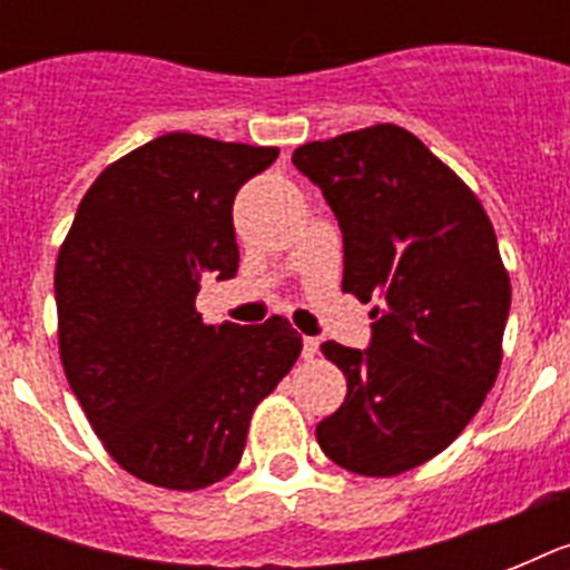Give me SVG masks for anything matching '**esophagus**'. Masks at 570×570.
<instances>
[{
  "mask_svg": "<svg viewBox=\"0 0 570 570\" xmlns=\"http://www.w3.org/2000/svg\"><path fill=\"white\" fill-rule=\"evenodd\" d=\"M316 354H320V340L305 336V340H302V356H305V360H314Z\"/></svg>",
  "mask_w": 570,
  "mask_h": 570,
  "instance_id": "obj_1",
  "label": "esophagus"
}]
</instances>
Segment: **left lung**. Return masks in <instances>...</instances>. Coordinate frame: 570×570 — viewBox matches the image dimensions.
Returning <instances> with one entry per match:
<instances>
[{
  "label": "left lung",
  "instance_id": "8db88e82",
  "mask_svg": "<svg viewBox=\"0 0 570 570\" xmlns=\"http://www.w3.org/2000/svg\"><path fill=\"white\" fill-rule=\"evenodd\" d=\"M342 230V291L371 302L365 351L325 342L345 402L316 425L328 460L396 476L445 451L502 362L511 282L480 199L396 125L294 150Z\"/></svg>",
  "mask_w": 570,
  "mask_h": 570
}]
</instances>
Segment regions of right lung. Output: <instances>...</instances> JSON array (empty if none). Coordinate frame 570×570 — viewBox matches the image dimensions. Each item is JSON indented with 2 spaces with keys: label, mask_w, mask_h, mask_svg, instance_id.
<instances>
[{
  "label": "right lung",
  "mask_w": 570,
  "mask_h": 570,
  "mask_svg": "<svg viewBox=\"0 0 570 570\" xmlns=\"http://www.w3.org/2000/svg\"><path fill=\"white\" fill-rule=\"evenodd\" d=\"M276 148L165 134L105 168L79 203L57 259L59 354L108 454L170 491L228 476L250 414L294 367L302 336L205 325L208 274L234 279V199Z\"/></svg>",
  "instance_id": "obj_1"
}]
</instances>
